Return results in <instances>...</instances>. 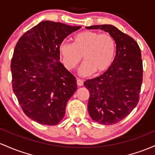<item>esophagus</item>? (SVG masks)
<instances>
[{
    "instance_id": "esophagus-1",
    "label": "esophagus",
    "mask_w": 155,
    "mask_h": 155,
    "mask_svg": "<svg viewBox=\"0 0 155 155\" xmlns=\"http://www.w3.org/2000/svg\"><path fill=\"white\" fill-rule=\"evenodd\" d=\"M76 82H77V85L78 86H82L83 84H84L83 81L81 80V79H77V80H76Z\"/></svg>"
}]
</instances>
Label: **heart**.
<instances>
[{"label":"heart","instance_id":"1","mask_svg":"<svg viewBox=\"0 0 155 155\" xmlns=\"http://www.w3.org/2000/svg\"><path fill=\"white\" fill-rule=\"evenodd\" d=\"M74 42L64 41L59 45V51L65 68L73 70L82 59L85 62L79 69L83 76L96 72L102 74L111 66L116 51V42L110 34L84 31L76 35Z\"/></svg>","mask_w":155,"mask_h":155}]
</instances>
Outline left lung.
<instances>
[{
    "label": "left lung",
    "instance_id": "left-lung-1",
    "mask_svg": "<svg viewBox=\"0 0 155 155\" xmlns=\"http://www.w3.org/2000/svg\"><path fill=\"white\" fill-rule=\"evenodd\" d=\"M87 29H101L115 38L116 54L111 66L101 76L84 81L90 92L88 112L104 125L118 123L137 106L143 82V62L137 42L112 25H96Z\"/></svg>",
    "mask_w": 155,
    "mask_h": 155
}]
</instances>
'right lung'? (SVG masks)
<instances>
[{"label": "right lung", "mask_w": 155, "mask_h": 155, "mask_svg": "<svg viewBox=\"0 0 155 155\" xmlns=\"http://www.w3.org/2000/svg\"><path fill=\"white\" fill-rule=\"evenodd\" d=\"M81 28L45 20L27 31L15 45L13 91L25 115L40 124H58L77 89L76 77L59 61V47Z\"/></svg>", "instance_id": "1"}]
</instances>
